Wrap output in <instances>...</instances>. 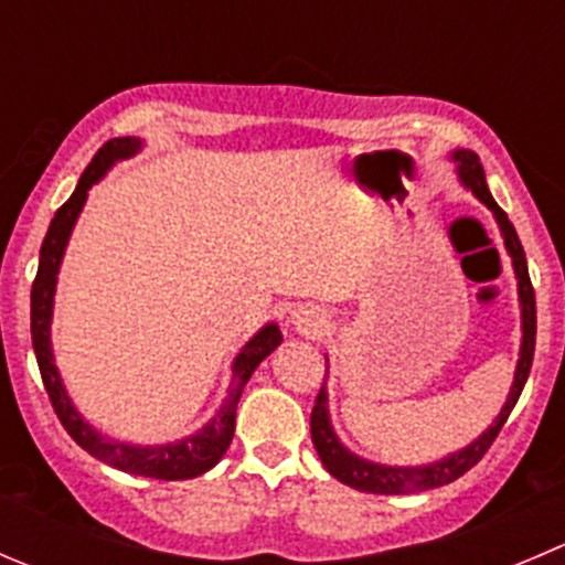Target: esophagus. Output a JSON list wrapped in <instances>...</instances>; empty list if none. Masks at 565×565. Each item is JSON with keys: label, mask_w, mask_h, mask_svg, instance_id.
Instances as JSON below:
<instances>
[{"label": "esophagus", "mask_w": 565, "mask_h": 565, "mask_svg": "<svg viewBox=\"0 0 565 565\" xmlns=\"http://www.w3.org/2000/svg\"><path fill=\"white\" fill-rule=\"evenodd\" d=\"M289 322H292L300 333H315L326 326V311L315 303H300L295 306L292 315H289Z\"/></svg>", "instance_id": "esophagus-1"}]
</instances>
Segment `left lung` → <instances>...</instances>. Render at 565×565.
<instances>
[{
    "label": "left lung",
    "instance_id": "left-lung-1",
    "mask_svg": "<svg viewBox=\"0 0 565 565\" xmlns=\"http://www.w3.org/2000/svg\"><path fill=\"white\" fill-rule=\"evenodd\" d=\"M450 160L456 162L458 182L491 210L497 226H500L502 243H505L508 256H511L513 273H516V287H519V309H522V344H519V361L516 372H513L511 392H508L505 405L497 414V419L491 422L489 428L478 436L475 441H469L461 450L450 452V456L439 458L434 463H422V467H388V463H375L366 461V458L355 456L348 447L339 441L337 430L331 425V414H328V392L326 383H322L320 394H317L315 411H311V441H315V450L320 456L322 467L339 480V483L350 486L355 491H366V494H416V491L439 489V486L452 483V480L461 478L463 472L475 467L480 458L486 456V450L491 447V441L497 439V434L502 430L505 419L511 416L513 405H516L519 394H522L524 383H527L530 366H533V353H535V292L533 284H530L527 273V259H524V248L516 237V228L508 221L505 212L497 206L494 195L489 193V184H486L483 166H480L478 154L469 149H456L450 154ZM328 364V359H326Z\"/></svg>",
    "mask_w": 565,
    "mask_h": 565
}]
</instances>
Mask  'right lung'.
I'll return each instance as SVG.
<instances>
[{
    "label": "right lung",
    "mask_w": 565,
    "mask_h": 565,
    "mask_svg": "<svg viewBox=\"0 0 565 565\" xmlns=\"http://www.w3.org/2000/svg\"><path fill=\"white\" fill-rule=\"evenodd\" d=\"M143 149L140 137H113L109 143H104L96 151L90 166L82 173L79 184H76L74 195L54 212V221L49 226L46 239L41 245V262H38V276L32 284V348H35L38 366H41L43 386H46L49 399L54 405V414L63 422V428L68 430L71 439L98 458L102 463L120 469L129 475H143V478L154 480H190L199 475L210 472L223 456H226L228 445L234 439V422H237V403L243 397L245 383L250 381L256 366L281 344V331L276 322H267L265 328L254 333L248 342L239 348V353L232 361V383L226 388V399L221 408L215 411L204 428L195 434L184 436V439L168 441V445H131V441H118L104 436L96 430L85 416L76 411L71 403L65 383L60 377L57 364H54L52 350V315H54V289H57V273L63 265L65 248H68L71 232L76 226L82 206L87 201V190L107 177L109 168L120 160H129L137 151Z\"/></svg>",
    "instance_id": "add662e5"
}]
</instances>
